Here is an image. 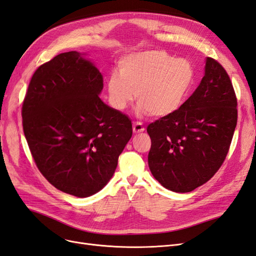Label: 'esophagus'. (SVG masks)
Segmentation results:
<instances>
[{"instance_id":"1","label":"esophagus","mask_w":256,"mask_h":256,"mask_svg":"<svg viewBox=\"0 0 256 256\" xmlns=\"http://www.w3.org/2000/svg\"><path fill=\"white\" fill-rule=\"evenodd\" d=\"M132 129H134V134H140V132H143V131L145 130L143 124L140 122H134Z\"/></svg>"}]
</instances>
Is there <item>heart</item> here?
I'll list each match as a JSON object with an SVG mask.
<instances>
[{
    "instance_id": "obj_1",
    "label": "heart",
    "mask_w": 256,
    "mask_h": 256,
    "mask_svg": "<svg viewBox=\"0 0 256 256\" xmlns=\"http://www.w3.org/2000/svg\"><path fill=\"white\" fill-rule=\"evenodd\" d=\"M196 72L188 60L175 58L164 50H147L122 58L120 72L106 82L111 106L124 111L138 99L136 111L166 118L184 102L194 84Z\"/></svg>"
}]
</instances>
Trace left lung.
I'll return each instance as SVG.
<instances>
[{
	"mask_svg": "<svg viewBox=\"0 0 256 256\" xmlns=\"http://www.w3.org/2000/svg\"><path fill=\"white\" fill-rule=\"evenodd\" d=\"M237 116V98L226 70L207 58L202 81L180 110L147 126L154 177L180 193L207 182L226 158Z\"/></svg>",
	"mask_w": 256,
	"mask_h": 256,
	"instance_id": "8db88e82",
	"label": "left lung"
}]
</instances>
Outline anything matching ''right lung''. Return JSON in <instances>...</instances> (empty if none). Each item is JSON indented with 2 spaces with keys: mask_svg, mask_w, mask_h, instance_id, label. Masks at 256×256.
<instances>
[{
  "mask_svg": "<svg viewBox=\"0 0 256 256\" xmlns=\"http://www.w3.org/2000/svg\"><path fill=\"white\" fill-rule=\"evenodd\" d=\"M104 78L76 51L36 69L22 104L35 164L56 189L78 198L102 190L132 136L128 116L102 102Z\"/></svg>",
  "mask_w": 256,
  "mask_h": 256,
  "instance_id": "right-lung-1",
  "label": "right lung"
}]
</instances>
